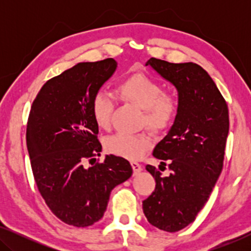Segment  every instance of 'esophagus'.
Returning <instances> with one entry per match:
<instances>
[{"label":"esophagus","mask_w":251,"mask_h":251,"mask_svg":"<svg viewBox=\"0 0 251 251\" xmlns=\"http://www.w3.org/2000/svg\"><path fill=\"white\" fill-rule=\"evenodd\" d=\"M131 167H132L133 174H135V175H138V174L140 173V171L143 170L142 164H139L138 162H131Z\"/></svg>","instance_id":"34e87169"}]
</instances>
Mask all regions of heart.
I'll list each match as a JSON object with an SVG mask.
<instances>
[{"label":"heart","mask_w":251,"mask_h":251,"mask_svg":"<svg viewBox=\"0 0 251 251\" xmlns=\"http://www.w3.org/2000/svg\"><path fill=\"white\" fill-rule=\"evenodd\" d=\"M118 94L125 100L144 111V123L154 131L166 130L173 125L178 113V102L164 95L161 85L143 73L126 76L118 85ZM113 100L105 92H97L91 101V114L98 128L107 129L111 125ZM151 146V138L145 133L129 135L115 133L106 139V149L114 155L138 160Z\"/></svg>","instance_id":"b5f03b06"}]
</instances>
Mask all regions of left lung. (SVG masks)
<instances>
[{
	"label": "left lung",
	"instance_id": "1",
	"mask_svg": "<svg viewBox=\"0 0 251 251\" xmlns=\"http://www.w3.org/2000/svg\"><path fill=\"white\" fill-rule=\"evenodd\" d=\"M145 66L176 88L178 113L167 136L153 150L161 164L170 163L172 173L162 177L158 169L147 164L156 185L143 201V210L150 224L177 232L194 222L222 173L228 109L214 80L198 64L151 58Z\"/></svg>",
	"mask_w": 251,
	"mask_h": 251
}]
</instances>
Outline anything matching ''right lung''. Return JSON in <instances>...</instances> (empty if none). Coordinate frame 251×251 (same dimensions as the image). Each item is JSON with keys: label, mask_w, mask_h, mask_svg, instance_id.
<instances>
[{"label": "right lung", "mask_w": 251, "mask_h": 251, "mask_svg": "<svg viewBox=\"0 0 251 251\" xmlns=\"http://www.w3.org/2000/svg\"><path fill=\"white\" fill-rule=\"evenodd\" d=\"M116 68L113 58L78 63L47 81L30 108L26 140L37 188L50 210L76 227L98 222L113 188L132 175L129 161L112 154L85 164L101 152L92 98Z\"/></svg>", "instance_id": "add662e5"}]
</instances>
